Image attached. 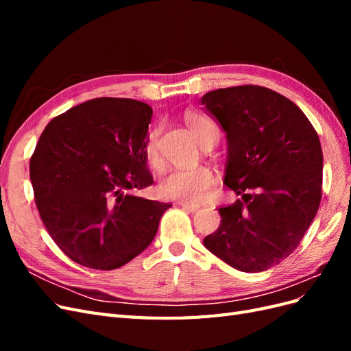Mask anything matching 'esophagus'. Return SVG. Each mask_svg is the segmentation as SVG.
Returning a JSON list of instances; mask_svg holds the SVG:
<instances>
[{"label":"esophagus","mask_w":351,"mask_h":351,"mask_svg":"<svg viewBox=\"0 0 351 351\" xmlns=\"http://www.w3.org/2000/svg\"><path fill=\"white\" fill-rule=\"evenodd\" d=\"M178 205L189 212H196L199 209V205L195 204H187V202H178Z\"/></svg>","instance_id":"esophagus-1"}]
</instances>
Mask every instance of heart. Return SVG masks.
I'll return each instance as SVG.
<instances>
[{
    "mask_svg": "<svg viewBox=\"0 0 351 351\" xmlns=\"http://www.w3.org/2000/svg\"><path fill=\"white\" fill-rule=\"evenodd\" d=\"M184 121L187 127L195 136V139L205 146L209 141L217 142L218 139V127L210 119L205 115L189 112L184 115ZM159 134L161 129L155 127L147 134L145 143L146 159L152 167H159L161 156H159ZM212 186H214V174L205 165L196 168H178L168 173L162 182L159 183V195L165 199H174L187 202V204H200L208 196Z\"/></svg>",
    "mask_w": 351,
    "mask_h": 351,
    "instance_id": "1",
    "label": "heart"
}]
</instances>
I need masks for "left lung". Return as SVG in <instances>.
<instances>
[{
  "mask_svg": "<svg viewBox=\"0 0 351 351\" xmlns=\"http://www.w3.org/2000/svg\"><path fill=\"white\" fill-rule=\"evenodd\" d=\"M202 104L227 133L224 183L241 196L218 209L221 224L204 244L239 271H267L299 246L319 208V137L294 102L268 88L210 90Z\"/></svg>",
  "mask_w": 351,
  "mask_h": 351,
  "instance_id": "1",
  "label": "left lung"
}]
</instances>
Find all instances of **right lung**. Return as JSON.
Instances as JSON below:
<instances>
[{
  "instance_id": "add662e5",
  "label": "right lung",
  "mask_w": 351,
  "mask_h": 351,
  "mask_svg": "<svg viewBox=\"0 0 351 351\" xmlns=\"http://www.w3.org/2000/svg\"><path fill=\"white\" fill-rule=\"evenodd\" d=\"M149 105L97 98L52 119L30 158L42 222L79 265L111 271L152 243L171 204L141 197L151 186L145 143Z\"/></svg>"
}]
</instances>
